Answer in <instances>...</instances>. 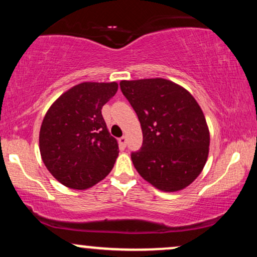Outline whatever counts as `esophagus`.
<instances>
[{
  "instance_id": "obj_1",
  "label": "esophagus",
  "mask_w": 257,
  "mask_h": 257,
  "mask_svg": "<svg viewBox=\"0 0 257 257\" xmlns=\"http://www.w3.org/2000/svg\"><path fill=\"white\" fill-rule=\"evenodd\" d=\"M119 144L122 146H125L126 145V137H124V135H123L122 138H119Z\"/></svg>"
}]
</instances>
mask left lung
Masks as SVG:
<instances>
[{"label":"left lung","mask_w":257,"mask_h":257,"mask_svg":"<svg viewBox=\"0 0 257 257\" xmlns=\"http://www.w3.org/2000/svg\"><path fill=\"white\" fill-rule=\"evenodd\" d=\"M137 112L143 146L132 152L138 173L164 192L192 184L208 159L210 135L202 108L181 85L164 78L122 81Z\"/></svg>","instance_id":"left-lung-1"}]
</instances>
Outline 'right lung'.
<instances>
[{
    "label": "right lung",
    "instance_id": "add662e5",
    "mask_svg": "<svg viewBox=\"0 0 257 257\" xmlns=\"http://www.w3.org/2000/svg\"><path fill=\"white\" fill-rule=\"evenodd\" d=\"M118 89L116 82H83L65 91L44 116L40 152L60 184L85 190L108 175L118 157L101 108Z\"/></svg>",
    "mask_w": 257,
    "mask_h": 257
}]
</instances>
